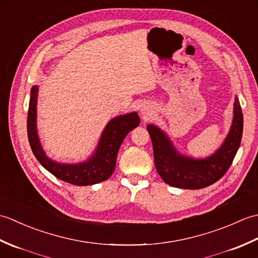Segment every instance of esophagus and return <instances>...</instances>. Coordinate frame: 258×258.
<instances>
[{"instance_id": "34e87169", "label": "esophagus", "mask_w": 258, "mask_h": 258, "mask_svg": "<svg viewBox=\"0 0 258 258\" xmlns=\"http://www.w3.org/2000/svg\"><path fill=\"white\" fill-rule=\"evenodd\" d=\"M153 112H154V111H153V105H151V104H149V103L143 104V105H142V107H141V109H140L141 116L143 117L144 119H147L149 117H151Z\"/></svg>"}]
</instances>
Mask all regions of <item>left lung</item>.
<instances>
[{
  "label": "left lung",
  "instance_id": "8db88e82",
  "mask_svg": "<svg viewBox=\"0 0 258 258\" xmlns=\"http://www.w3.org/2000/svg\"><path fill=\"white\" fill-rule=\"evenodd\" d=\"M146 128L152 140L156 171L164 182L178 188L200 189L217 182L231 166L242 141L243 113L238 98L235 96L229 132L222 145L204 158L182 154L158 126L149 124Z\"/></svg>",
  "mask_w": 258,
  "mask_h": 258
}]
</instances>
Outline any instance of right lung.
Returning a JSON list of instances; mask_svg holds the SVG:
<instances>
[{"instance_id": "obj_1", "label": "right lung", "mask_w": 258, "mask_h": 258, "mask_svg": "<svg viewBox=\"0 0 258 258\" xmlns=\"http://www.w3.org/2000/svg\"><path fill=\"white\" fill-rule=\"evenodd\" d=\"M37 95L38 86H32L27 113V138L36 160L54 176L70 184L87 186L106 180L116 166L117 153L126 135L140 124L139 114L136 112L126 113L109 120L103 130L94 152L85 161L73 164L58 163L46 155L38 138Z\"/></svg>"}]
</instances>
